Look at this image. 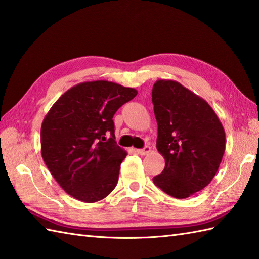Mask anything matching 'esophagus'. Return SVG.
Returning a JSON list of instances; mask_svg holds the SVG:
<instances>
[{"label": "esophagus", "mask_w": 259, "mask_h": 259, "mask_svg": "<svg viewBox=\"0 0 259 259\" xmlns=\"http://www.w3.org/2000/svg\"><path fill=\"white\" fill-rule=\"evenodd\" d=\"M150 151H151V148L149 146H146L145 148H142V149H137V153H139L141 156H146Z\"/></svg>", "instance_id": "esophagus-1"}]
</instances>
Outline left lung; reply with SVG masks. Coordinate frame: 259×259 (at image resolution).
Returning a JSON list of instances; mask_svg holds the SVG:
<instances>
[{
    "label": "left lung",
    "instance_id": "left-lung-1",
    "mask_svg": "<svg viewBox=\"0 0 259 259\" xmlns=\"http://www.w3.org/2000/svg\"><path fill=\"white\" fill-rule=\"evenodd\" d=\"M152 103L157 149L166 161L153 184L177 199L188 198L217 172L226 147L223 124L206 100L177 81L158 80Z\"/></svg>",
    "mask_w": 259,
    "mask_h": 259
}]
</instances>
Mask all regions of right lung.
<instances>
[{"label":"right lung","mask_w":259,"mask_h":259,"mask_svg":"<svg viewBox=\"0 0 259 259\" xmlns=\"http://www.w3.org/2000/svg\"><path fill=\"white\" fill-rule=\"evenodd\" d=\"M137 93L114 82H82L65 91L43 119V160L61 188L75 199L96 202L117 186L126 151L114 140L112 118ZM108 133L112 135L109 140Z\"/></svg>","instance_id":"right-lung-1"}]
</instances>
